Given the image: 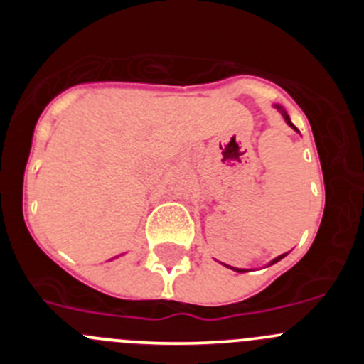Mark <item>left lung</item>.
I'll list each match as a JSON object with an SVG mask.
<instances>
[{
  "mask_svg": "<svg viewBox=\"0 0 364 364\" xmlns=\"http://www.w3.org/2000/svg\"><path fill=\"white\" fill-rule=\"evenodd\" d=\"M275 109H277V111H279V112H281V114H282V118H284V120H286V124L290 125L291 129H295V131H297V133H299V129H297V127H295V125H294V124H291L290 117H288V112H286V111H284V107H281V105H277V104H275ZM284 257H286V253H284V255H279V257H275V259H273V260H272V262H269V264H268V266L275 264V262H279V260H281V259H284ZM226 266H228V264H226ZM228 268H231V266H228ZM231 269H235V272H239V273H244V272H247V269H242V268H231Z\"/></svg>",
  "mask_w": 364,
  "mask_h": 364,
  "instance_id": "obj_1",
  "label": "left lung"
}]
</instances>
